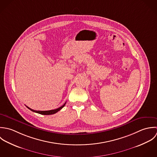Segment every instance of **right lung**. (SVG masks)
Here are the masks:
<instances>
[{"instance_id": "right-lung-1", "label": "right lung", "mask_w": 157, "mask_h": 157, "mask_svg": "<svg viewBox=\"0 0 157 157\" xmlns=\"http://www.w3.org/2000/svg\"><path fill=\"white\" fill-rule=\"evenodd\" d=\"M66 103V102H65ZM65 103L62 105L61 107L56 109H54V110H47V111H39V110H33L32 109H30V107L26 106L29 109H30V110H32L34 112H36V113H39V114H41V115H53V114H55L56 113H57L58 111H59L61 109H62L63 107L65 106Z\"/></svg>"}]
</instances>
